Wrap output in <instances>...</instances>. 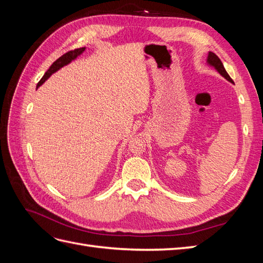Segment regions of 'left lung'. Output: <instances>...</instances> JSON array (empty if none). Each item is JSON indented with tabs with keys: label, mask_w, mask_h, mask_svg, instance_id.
I'll return each instance as SVG.
<instances>
[{
	"label": "left lung",
	"mask_w": 263,
	"mask_h": 263,
	"mask_svg": "<svg viewBox=\"0 0 263 263\" xmlns=\"http://www.w3.org/2000/svg\"><path fill=\"white\" fill-rule=\"evenodd\" d=\"M208 63L210 66H212V67H214L215 69H216L217 71H218V73L220 74V76H222L224 77L226 80H228L229 82H233V80H232V78L229 77V74L227 73V71L225 70V68H224V65H222V62L220 61V59L217 57L216 54H215L214 52H209V57H208Z\"/></svg>",
	"instance_id": "8db88e82"
}]
</instances>
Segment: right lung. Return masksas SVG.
<instances>
[{
  "label": "right lung",
  "instance_id": "1",
  "mask_svg": "<svg viewBox=\"0 0 263 263\" xmlns=\"http://www.w3.org/2000/svg\"><path fill=\"white\" fill-rule=\"evenodd\" d=\"M84 50H85V47H82V48H78V49H74V50L68 51V52L65 53V54H62L61 57L58 58L57 60H55V61L52 63V65L50 66V68L46 71V73H45L44 77L41 79V81H39V82L37 83V87L41 86L52 73L57 72V71H58L59 69H61L62 67H65V66H67V65H69V63H70L71 61L74 60L77 57H79V55H80Z\"/></svg>",
  "mask_w": 263,
  "mask_h": 263
}]
</instances>
